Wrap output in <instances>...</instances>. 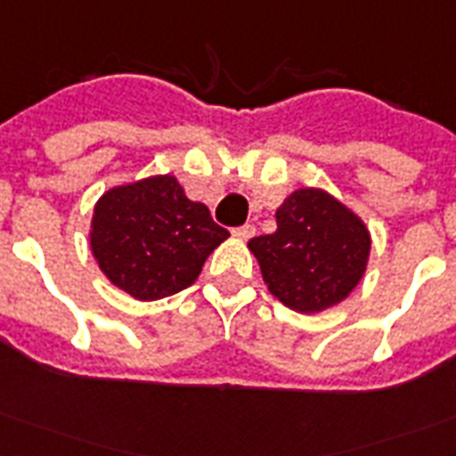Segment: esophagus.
Returning a JSON list of instances; mask_svg holds the SVG:
<instances>
[{"label":"esophagus","instance_id":"1","mask_svg":"<svg viewBox=\"0 0 456 456\" xmlns=\"http://www.w3.org/2000/svg\"><path fill=\"white\" fill-rule=\"evenodd\" d=\"M232 235H235L238 240H250L252 235H255V225L250 224L240 225V228H235V231H232Z\"/></svg>","mask_w":456,"mask_h":456}]
</instances>
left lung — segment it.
<instances>
[{"label":"left lung","instance_id":"8db88e82","mask_svg":"<svg viewBox=\"0 0 456 456\" xmlns=\"http://www.w3.org/2000/svg\"><path fill=\"white\" fill-rule=\"evenodd\" d=\"M274 216L277 231L248 242L269 294L298 314L342 304L367 272V224L318 187L291 191Z\"/></svg>","mask_w":456,"mask_h":456}]
</instances>
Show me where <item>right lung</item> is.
Instances as JSON below:
<instances>
[{"mask_svg":"<svg viewBox=\"0 0 456 456\" xmlns=\"http://www.w3.org/2000/svg\"><path fill=\"white\" fill-rule=\"evenodd\" d=\"M228 235L175 175H152L99 196L89 248L114 287L138 301H158L191 287Z\"/></svg>","mask_w":456,"mask_h":456,"instance_id":"1","label":"right lung"}]
</instances>
